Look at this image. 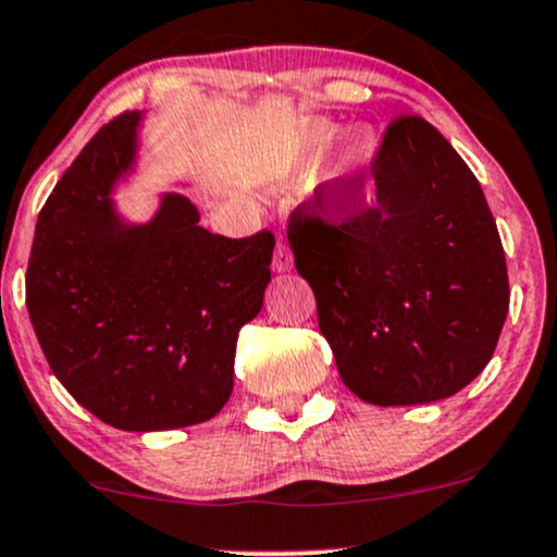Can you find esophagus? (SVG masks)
I'll list each match as a JSON object with an SVG mask.
<instances>
[{
    "instance_id": "1",
    "label": "esophagus",
    "mask_w": 557,
    "mask_h": 557,
    "mask_svg": "<svg viewBox=\"0 0 557 557\" xmlns=\"http://www.w3.org/2000/svg\"><path fill=\"white\" fill-rule=\"evenodd\" d=\"M274 272H290L293 270V253L287 240L277 238V249H274V261H272Z\"/></svg>"
}]
</instances>
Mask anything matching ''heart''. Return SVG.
<instances>
[{"label":"heart","mask_w":557,"mask_h":557,"mask_svg":"<svg viewBox=\"0 0 557 557\" xmlns=\"http://www.w3.org/2000/svg\"><path fill=\"white\" fill-rule=\"evenodd\" d=\"M334 139H337V126L326 122H313V119H306L300 122L296 129H293L290 139V158L296 165H306L311 160H317L330 150ZM347 160H358V150L347 152Z\"/></svg>","instance_id":"1"}]
</instances>
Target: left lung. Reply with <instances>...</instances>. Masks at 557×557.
Masks as SVG:
<instances>
[{
  "label": "left lung",
  "mask_w": 557,
  "mask_h": 557,
  "mask_svg": "<svg viewBox=\"0 0 557 557\" xmlns=\"http://www.w3.org/2000/svg\"><path fill=\"white\" fill-rule=\"evenodd\" d=\"M373 202L345 223L300 205L287 225L319 330L345 386L368 405L451 397L491 363L508 313L498 227L478 178L435 126L401 116L371 165ZM358 173L339 189L360 197Z\"/></svg>",
  "instance_id": "1"
}]
</instances>
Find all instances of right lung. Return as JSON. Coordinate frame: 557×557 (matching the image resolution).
<instances>
[{
  "label": "right lung",
  "mask_w": 557,
  "mask_h": 557,
  "mask_svg": "<svg viewBox=\"0 0 557 557\" xmlns=\"http://www.w3.org/2000/svg\"><path fill=\"white\" fill-rule=\"evenodd\" d=\"M132 111L103 126L38 214L25 304L53 376L119 431L205 423L233 392L240 326L257 319L274 236H214L186 194H160L147 223L113 191L137 169Z\"/></svg>",
  "instance_id": "right-lung-1"
}]
</instances>
